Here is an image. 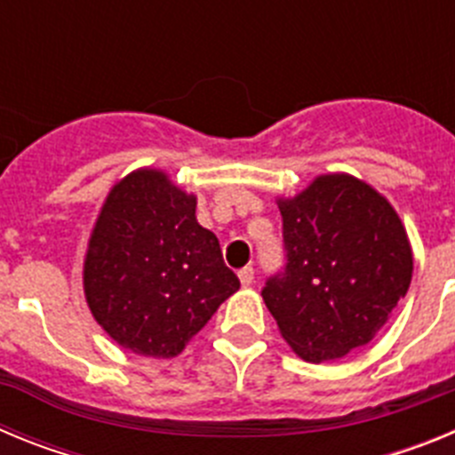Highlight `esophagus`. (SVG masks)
<instances>
[{"label":"esophagus","mask_w":455,"mask_h":455,"mask_svg":"<svg viewBox=\"0 0 455 455\" xmlns=\"http://www.w3.org/2000/svg\"><path fill=\"white\" fill-rule=\"evenodd\" d=\"M239 280L243 287H251L252 280H255V271H252V267H243L239 271Z\"/></svg>","instance_id":"esophagus-1"}]
</instances>
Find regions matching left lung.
I'll use <instances>...</instances> for the list:
<instances>
[{
  "mask_svg": "<svg viewBox=\"0 0 455 455\" xmlns=\"http://www.w3.org/2000/svg\"><path fill=\"white\" fill-rule=\"evenodd\" d=\"M277 207L287 268L268 280L264 303L300 360H339L369 344L408 293V232L383 193L348 172L316 175Z\"/></svg>",
  "mask_w": 455,
  "mask_h": 455,
  "instance_id": "1",
  "label": "left lung"
}]
</instances>
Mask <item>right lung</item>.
<instances>
[{
	"instance_id": "obj_1",
	"label": "right lung",
	"mask_w": 455,
	"mask_h": 455,
	"mask_svg": "<svg viewBox=\"0 0 455 455\" xmlns=\"http://www.w3.org/2000/svg\"><path fill=\"white\" fill-rule=\"evenodd\" d=\"M196 203L166 171L136 168L111 187L92 225L84 296L102 331L136 355H180L239 289Z\"/></svg>"
}]
</instances>
